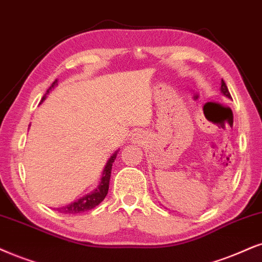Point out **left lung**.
<instances>
[{
  "label": "left lung",
  "instance_id": "left-lung-1",
  "mask_svg": "<svg viewBox=\"0 0 262 262\" xmlns=\"http://www.w3.org/2000/svg\"><path fill=\"white\" fill-rule=\"evenodd\" d=\"M221 93H223L224 95H226L227 98H231V94H230V92H228L227 85L224 82V79H221Z\"/></svg>",
  "mask_w": 262,
  "mask_h": 262
}]
</instances>
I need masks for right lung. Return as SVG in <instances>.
<instances>
[{"mask_svg": "<svg viewBox=\"0 0 262 262\" xmlns=\"http://www.w3.org/2000/svg\"><path fill=\"white\" fill-rule=\"evenodd\" d=\"M55 84H57V79H55V81L52 83L51 87L48 88V91L45 94V97L42 98V101L45 100L46 95L48 94L49 91H51L52 88H54ZM116 156H117V152H115V154L111 156V158L107 161L106 165H105L104 171H102L101 183H100V185H99V187L97 188V190H95L94 192H92V193L87 194V196L79 198L78 201L74 202V203L65 205V207H61V208H57V210L60 211V213H64V214H78V213H83V211L91 210L94 207H97L98 204H100L107 194L108 183H110V177H111L112 163H114L116 160Z\"/></svg>", "mask_w": 262, "mask_h": 262, "instance_id": "obj_1", "label": "right lung"}]
</instances>
